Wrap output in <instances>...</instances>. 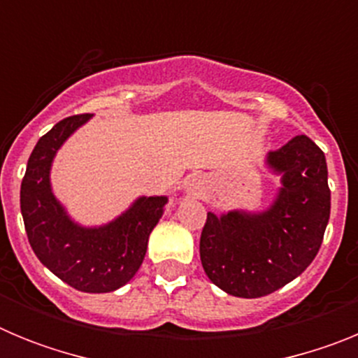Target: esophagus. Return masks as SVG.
<instances>
[{
	"instance_id": "1",
	"label": "esophagus",
	"mask_w": 358,
	"mask_h": 358,
	"mask_svg": "<svg viewBox=\"0 0 358 358\" xmlns=\"http://www.w3.org/2000/svg\"><path fill=\"white\" fill-rule=\"evenodd\" d=\"M188 192L192 195H201V192H202L201 179H197V177H195V179H192V181L188 182Z\"/></svg>"
}]
</instances>
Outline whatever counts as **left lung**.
<instances>
[{
	"label": "left lung",
	"instance_id": "8db88e82",
	"mask_svg": "<svg viewBox=\"0 0 358 358\" xmlns=\"http://www.w3.org/2000/svg\"><path fill=\"white\" fill-rule=\"evenodd\" d=\"M265 164L281 188L265 211L208 213L201 235L204 273L236 297H262L296 280L314 262L330 218L327 157L306 136H296Z\"/></svg>",
	"mask_w": 358,
	"mask_h": 358
}]
</instances>
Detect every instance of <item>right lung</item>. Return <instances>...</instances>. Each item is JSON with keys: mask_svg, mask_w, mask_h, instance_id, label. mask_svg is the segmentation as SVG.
I'll use <instances>...</instances> for the list:
<instances>
[{"mask_svg": "<svg viewBox=\"0 0 358 358\" xmlns=\"http://www.w3.org/2000/svg\"><path fill=\"white\" fill-rule=\"evenodd\" d=\"M90 118H64L37 141L21 182V213L28 242L44 267L73 289L102 294L120 289L138 273L169 199L138 197L103 226L85 227L71 220L53 195L50 172L57 150Z\"/></svg>", "mask_w": 358, "mask_h": 358, "instance_id": "right-lung-1", "label": "right lung"}]
</instances>
